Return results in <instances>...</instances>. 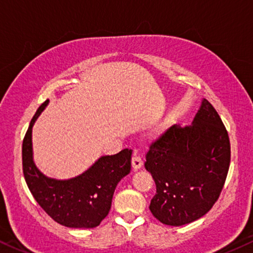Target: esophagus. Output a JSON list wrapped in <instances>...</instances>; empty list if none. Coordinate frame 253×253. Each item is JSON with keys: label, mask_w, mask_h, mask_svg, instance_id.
<instances>
[{"label": "esophagus", "mask_w": 253, "mask_h": 253, "mask_svg": "<svg viewBox=\"0 0 253 253\" xmlns=\"http://www.w3.org/2000/svg\"><path fill=\"white\" fill-rule=\"evenodd\" d=\"M142 166H143V162H142V160H141V158H140V156H134V158L132 159V168H133V170L134 171H136V170H139L140 168H142Z\"/></svg>", "instance_id": "esophagus-1"}]
</instances>
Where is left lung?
Returning a JSON list of instances; mask_svg holds the SVG:
<instances>
[{"label":"left lung","instance_id":"8db88e82","mask_svg":"<svg viewBox=\"0 0 253 253\" xmlns=\"http://www.w3.org/2000/svg\"><path fill=\"white\" fill-rule=\"evenodd\" d=\"M229 166L228 132L212 105L202 99L190 126H171L147 153L145 167L156 184L150 212L171 226L201 218L219 197Z\"/></svg>","mask_w":253,"mask_h":253}]
</instances>
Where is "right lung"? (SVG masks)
I'll return each mask as SVG.
<instances>
[{
  "mask_svg": "<svg viewBox=\"0 0 253 253\" xmlns=\"http://www.w3.org/2000/svg\"><path fill=\"white\" fill-rule=\"evenodd\" d=\"M49 99L38 108L22 146L23 174L35 200L53 220L68 228H95L108 215L114 190L121 178L129 174L132 150L100 156L78 176L58 180L44 175L34 161L33 127Z\"/></svg>",
  "mask_w": 253,
  "mask_h": 253,
  "instance_id": "obj_1",
  "label": "right lung"
}]
</instances>
